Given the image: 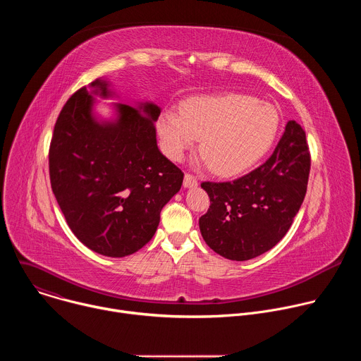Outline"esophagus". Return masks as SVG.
I'll list each match as a JSON object with an SVG mask.
<instances>
[{
	"mask_svg": "<svg viewBox=\"0 0 361 361\" xmlns=\"http://www.w3.org/2000/svg\"><path fill=\"white\" fill-rule=\"evenodd\" d=\"M197 184H198V181H197V178H195L194 176H191V174H185V176H184V183H183V185H184L185 188L197 187Z\"/></svg>",
	"mask_w": 361,
	"mask_h": 361,
	"instance_id": "esophagus-1",
	"label": "esophagus"
}]
</instances>
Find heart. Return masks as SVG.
<instances>
[{
    "label": "heart",
    "instance_id": "obj_1",
    "mask_svg": "<svg viewBox=\"0 0 361 361\" xmlns=\"http://www.w3.org/2000/svg\"><path fill=\"white\" fill-rule=\"evenodd\" d=\"M180 111H164L159 118L164 152L181 160L201 138L202 156L220 176L240 174L260 161L280 128L273 104L238 92L194 97Z\"/></svg>",
    "mask_w": 361,
    "mask_h": 361
}]
</instances>
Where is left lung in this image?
<instances>
[{
    "instance_id": "left-lung-1",
    "label": "left lung",
    "mask_w": 361,
    "mask_h": 361,
    "mask_svg": "<svg viewBox=\"0 0 361 361\" xmlns=\"http://www.w3.org/2000/svg\"><path fill=\"white\" fill-rule=\"evenodd\" d=\"M310 163L305 133L293 120L264 164L234 181L202 183L212 202L198 220L204 241L234 262L271 250L301 207Z\"/></svg>"
}]
</instances>
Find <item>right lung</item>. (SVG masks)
<instances>
[{"mask_svg":"<svg viewBox=\"0 0 361 361\" xmlns=\"http://www.w3.org/2000/svg\"><path fill=\"white\" fill-rule=\"evenodd\" d=\"M70 97L49 145L51 188L74 235L90 250L126 257L156 234L160 213L183 184V171L157 147L154 102H111L114 117L94 107L116 92L97 78Z\"/></svg>","mask_w":361,"mask_h":361,"instance_id":"add662e5","label":"right lung"}]
</instances>
